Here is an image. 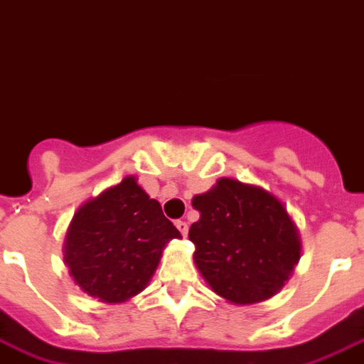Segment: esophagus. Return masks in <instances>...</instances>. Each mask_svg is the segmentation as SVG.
Here are the masks:
<instances>
[{
	"label": "esophagus",
	"mask_w": 364,
	"mask_h": 364,
	"mask_svg": "<svg viewBox=\"0 0 364 364\" xmlns=\"http://www.w3.org/2000/svg\"><path fill=\"white\" fill-rule=\"evenodd\" d=\"M175 228L181 231V235L185 237V235H187V231H189V223L183 222V220H179V222H175Z\"/></svg>",
	"instance_id": "34e87169"
}]
</instances>
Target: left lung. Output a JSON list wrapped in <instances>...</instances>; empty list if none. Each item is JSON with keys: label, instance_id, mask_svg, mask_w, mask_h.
<instances>
[{"label": "left lung", "instance_id": "left-lung-1", "mask_svg": "<svg viewBox=\"0 0 364 364\" xmlns=\"http://www.w3.org/2000/svg\"><path fill=\"white\" fill-rule=\"evenodd\" d=\"M195 264L212 291L231 305L274 297L301 258V235L285 204L270 191L222 177L193 196Z\"/></svg>", "mask_w": 364, "mask_h": 364}]
</instances>
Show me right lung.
Listing matches in <instances>:
<instances>
[{"label": "right lung", "mask_w": 364, "mask_h": 364, "mask_svg": "<svg viewBox=\"0 0 364 364\" xmlns=\"http://www.w3.org/2000/svg\"><path fill=\"white\" fill-rule=\"evenodd\" d=\"M171 239H181V233L136 177L127 175L77 208L63 260L86 295L117 305L146 287Z\"/></svg>", "instance_id": "add662e5"}]
</instances>
